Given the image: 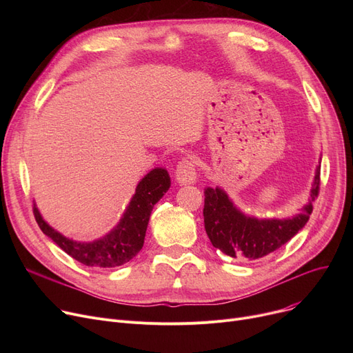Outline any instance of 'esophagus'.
<instances>
[{
	"label": "esophagus",
	"instance_id": "obj_1",
	"mask_svg": "<svg viewBox=\"0 0 353 353\" xmlns=\"http://www.w3.org/2000/svg\"><path fill=\"white\" fill-rule=\"evenodd\" d=\"M174 177L180 184H192L197 179V167L196 161L192 157L181 159L174 170Z\"/></svg>",
	"mask_w": 353,
	"mask_h": 353
}]
</instances>
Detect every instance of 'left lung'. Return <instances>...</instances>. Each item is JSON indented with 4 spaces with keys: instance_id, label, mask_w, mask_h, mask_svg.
I'll list each match as a JSON object with an SVG mask.
<instances>
[{
    "instance_id": "left-lung-1",
    "label": "left lung",
    "mask_w": 353,
    "mask_h": 353,
    "mask_svg": "<svg viewBox=\"0 0 353 353\" xmlns=\"http://www.w3.org/2000/svg\"><path fill=\"white\" fill-rule=\"evenodd\" d=\"M321 189V165L312 184L310 200L301 213L292 219L257 220L240 213L228 194L219 188L205 190V229L212 245L230 257H246L249 261L268 256L288 243L309 220Z\"/></svg>"
}]
</instances>
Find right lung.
Listing matches in <instances>:
<instances>
[{
    "label": "right lung",
    "mask_w": 353,
    "mask_h": 353,
    "mask_svg": "<svg viewBox=\"0 0 353 353\" xmlns=\"http://www.w3.org/2000/svg\"><path fill=\"white\" fill-rule=\"evenodd\" d=\"M170 188V177L164 169L148 173L136 189V194L117 228L105 237L91 243H79L51 229L34 206V217L44 234L57 243L68 256L88 268L121 266L141 250L153 206Z\"/></svg>",
    "instance_id": "obj_1"
}]
</instances>
